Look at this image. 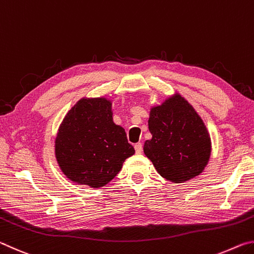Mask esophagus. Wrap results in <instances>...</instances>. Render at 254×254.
Masks as SVG:
<instances>
[{"label": "esophagus", "mask_w": 254, "mask_h": 254, "mask_svg": "<svg viewBox=\"0 0 254 254\" xmlns=\"http://www.w3.org/2000/svg\"><path fill=\"white\" fill-rule=\"evenodd\" d=\"M134 149H135V152H136V153H141V152H142V149H143L142 143H135V144H134Z\"/></svg>", "instance_id": "obj_1"}]
</instances>
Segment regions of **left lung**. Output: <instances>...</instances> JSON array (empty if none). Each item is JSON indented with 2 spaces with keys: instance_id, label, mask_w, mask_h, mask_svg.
Listing matches in <instances>:
<instances>
[{
  "instance_id": "8db88e82",
  "label": "left lung",
  "mask_w": 254,
  "mask_h": 254,
  "mask_svg": "<svg viewBox=\"0 0 254 254\" xmlns=\"http://www.w3.org/2000/svg\"><path fill=\"white\" fill-rule=\"evenodd\" d=\"M151 140L144 154L159 175L173 183H184L203 173L210 157V137L203 120L189 103L175 94L150 111Z\"/></svg>"
}]
</instances>
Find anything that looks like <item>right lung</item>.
<instances>
[{"label":"right lung","mask_w":254,"mask_h":254,"mask_svg":"<svg viewBox=\"0 0 254 254\" xmlns=\"http://www.w3.org/2000/svg\"><path fill=\"white\" fill-rule=\"evenodd\" d=\"M134 152L124 128L113 122L112 101L105 97L77 102L55 141L56 159L66 177L92 188L110 183Z\"/></svg>","instance_id":"right-lung-1"}]
</instances>
